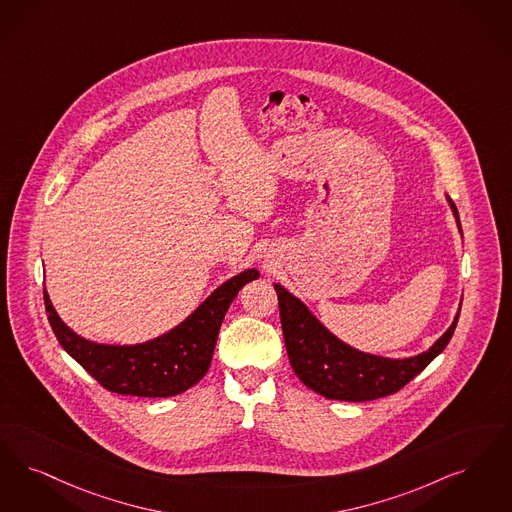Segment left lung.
Segmentation results:
<instances>
[{"instance_id":"8db88e82","label":"left lung","mask_w":512,"mask_h":512,"mask_svg":"<svg viewBox=\"0 0 512 512\" xmlns=\"http://www.w3.org/2000/svg\"><path fill=\"white\" fill-rule=\"evenodd\" d=\"M448 202L463 234L457 207ZM274 289L291 368L308 389L345 402H368L404 389L450 343L461 312L459 305L450 328L429 350L411 358H385L343 343L286 287L274 284Z\"/></svg>"}]
</instances>
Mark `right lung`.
<instances>
[{
    "label": "right lung",
    "instance_id": "1",
    "mask_svg": "<svg viewBox=\"0 0 512 512\" xmlns=\"http://www.w3.org/2000/svg\"><path fill=\"white\" fill-rule=\"evenodd\" d=\"M257 278L259 270L255 268L236 274L179 326L137 345H103L83 339L62 322L47 289H43V301L61 347L104 389L143 398H167L194 387L204 377L226 310L238 291Z\"/></svg>",
    "mask_w": 512,
    "mask_h": 512
}]
</instances>
